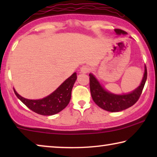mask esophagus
<instances>
[{
	"mask_svg": "<svg viewBox=\"0 0 157 157\" xmlns=\"http://www.w3.org/2000/svg\"><path fill=\"white\" fill-rule=\"evenodd\" d=\"M89 71H90V68L87 66H83L81 68V72L83 73V74H86V73L89 72Z\"/></svg>",
	"mask_w": 157,
	"mask_h": 157,
	"instance_id": "esophagus-1",
	"label": "esophagus"
}]
</instances>
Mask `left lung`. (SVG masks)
Wrapping results in <instances>:
<instances>
[{
    "label": "left lung",
    "instance_id": "8db88e82",
    "mask_svg": "<svg viewBox=\"0 0 157 157\" xmlns=\"http://www.w3.org/2000/svg\"><path fill=\"white\" fill-rule=\"evenodd\" d=\"M117 35H125L127 33L121 29H115ZM90 76V91L94 101L100 108L110 112H118L133 106L140 97L147 78V71L145 66L144 74L140 85L128 94H115L109 92L101 85L99 81L92 74Z\"/></svg>",
    "mask_w": 157,
    "mask_h": 157
}]
</instances>
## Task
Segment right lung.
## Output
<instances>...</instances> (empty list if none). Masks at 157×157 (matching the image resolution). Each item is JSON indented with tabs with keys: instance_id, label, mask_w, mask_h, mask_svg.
Segmentation results:
<instances>
[{
	"instance_id": "obj_1",
	"label": "right lung",
	"mask_w": 157,
	"mask_h": 157,
	"mask_svg": "<svg viewBox=\"0 0 157 157\" xmlns=\"http://www.w3.org/2000/svg\"><path fill=\"white\" fill-rule=\"evenodd\" d=\"M77 78L75 72L62 83L50 95L41 99H28L22 97L14 90L17 97L34 112L40 115L51 116L58 113L65 109L69 103L71 96V91Z\"/></svg>"
}]
</instances>
